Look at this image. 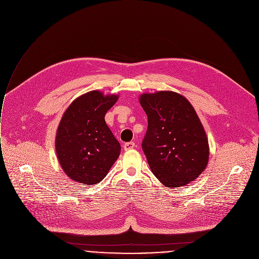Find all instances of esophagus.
<instances>
[{
    "label": "esophagus",
    "mask_w": 259,
    "mask_h": 259,
    "mask_svg": "<svg viewBox=\"0 0 259 259\" xmlns=\"http://www.w3.org/2000/svg\"><path fill=\"white\" fill-rule=\"evenodd\" d=\"M135 148V142H127L123 145V149L125 151H128V150H132Z\"/></svg>",
    "instance_id": "obj_1"
}]
</instances>
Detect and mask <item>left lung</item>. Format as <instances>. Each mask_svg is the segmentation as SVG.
<instances>
[{
    "label": "left lung",
    "instance_id": "1",
    "mask_svg": "<svg viewBox=\"0 0 259 259\" xmlns=\"http://www.w3.org/2000/svg\"><path fill=\"white\" fill-rule=\"evenodd\" d=\"M140 103L148 116L142 142L148 164L165 187L197 179L208 162L204 128L190 102L174 92L144 94Z\"/></svg>",
    "mask_w": 259,
    "mask_h": 259
}]
</instances>
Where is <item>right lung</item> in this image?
<instances>
[{
  "label": "right lung",
  "mask_w": 259,
  "mask_h": 259,
  "mask_svg": "<svg viewBox=\"0 0 259 259\" xmlns=\"http://www.w3.org/2000/svg\"><path fill=\"white\" fill-rule=\"evenodd\" d=\"M118 97L92 91L74 100L58 126L56 152L65 174L94 185L106 177L120 154V144L105 122Z\"/></svg>",
  "instance_id": "add662e5"
}]
</instances>
